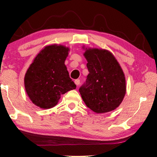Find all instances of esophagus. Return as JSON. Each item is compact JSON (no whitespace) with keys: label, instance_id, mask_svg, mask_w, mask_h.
Here are the masks:
<instances>
[{"label":"esophagus","instance_id":"1","mask_svg":"<svg viewBox=\"0 0 157 157\" xmlns=\"http://www.w3.org/2000/svg\"><path fill=\"white\" fill-rule=\"evenodd\" d=\"M75 84L77 85V86H78V85L79 84V83H80V80H79V79H75Z\"/></svg>","mask_w":157,"mask_h":157}]
</instances>
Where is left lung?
<instances>
[{
    "instance_id": "8db88e82",
    "label": "left lung",
    "mask_w": 157,
    "mask_h": 157,
    "mask_svg": "<svg viewBox=\"0 0 157 157\" xmlns=\"http://www.w3.org/2000/svg\"><path fill=\"white\" fill-rule=\"evenodd\" d=\"M89 71L79 91L85 104L97 113L114 110L125 95L124 75L116 58L106 50L89 49L84 54Z\"/></svg>"
}]
</instances>
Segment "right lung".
<instances>
[{
  "label": "right lung",
  "mask_w": 157,
  "mask_h": 157,
  "mask_svg": "<svg viewBox=\"0 0 157 157\" xmlns=\"http://www.w3.org/2000/svg\"><path fill=\"white\" fill-rule=\"evenodd\" d=\"M68 50L63 46H46L25 73V91L32 102L40 108L55 107L61 95L76 89L64 64Z\"/></svg>",
  "instance_id": "obj_1"
}]
</instances>
